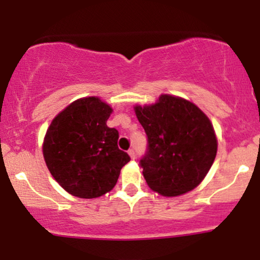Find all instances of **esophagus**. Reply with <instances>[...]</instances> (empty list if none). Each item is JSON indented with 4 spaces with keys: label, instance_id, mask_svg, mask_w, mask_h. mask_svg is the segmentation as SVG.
I'll use <instances>...</instances> for the list:
<instances>
[{
    "label": "esophagus",
    "instance_id": "34e87169",
    "mask_svg": "<svg viewBox=\"0 0 260 260\" xmlns=\"http://www.w3.org/2000/svg\"><path fill=\"white\" fill-rule=\"evenodd\" d=\"M128 154H129L131 159H134V157H136V151H134V149H129V150H128Z\"/></svg>",
    "mask_w": 260,
    "mask_h": 260
}]
</instances>
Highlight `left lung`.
Masks as SVG:
<instances>
[{"label": "left lung", "instance_id": "obj_1", "mask_svg": "<svg viewBox=\"0 0 260 260\" xmlns=\"http://www.w3.org/2000/svg\"><path fill=\"white\" fill-rule=\"evenodd\" d=\"M134 110L148 137L147 151L139 161L148 186L166 197L198 186L217 150L207 116L194 104L171 95H161L154 105Z\"/></svg>", "mask_w": 260, "mask_h": 260}]
</instances>
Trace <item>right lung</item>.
<instances>
[{
	"label": "right lung",
	"mask_w": 260,
	"mask_h": 260,
	"mask_svg": "<svg viewBox=\"0 0 260 260\" xmlns=\"http://www.w3.org/2000/svg\"><path fill=\"white\" fill-rule=\"evenodd\" d=\"M112 109L99 98H84L67 106L50 124L43 153L59 186L78 198H98L117 183L131 160L118 149V131L107 127Z\"/></svg>",
	"instance_id": "right-lung-1"
}]
</instances>
